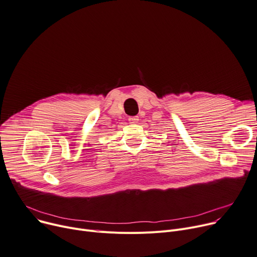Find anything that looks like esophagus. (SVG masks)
<instances>
[{"label":"esophagus","instance_id":"34e87169","mask_svg":"<svg viewBox=\"0 0 257 257\" xmlns=\"http://www.w3.org/2000/svg\"><path fill=\"white\" fill-rule=\"evenodd\" d=\"M138 116H129V122L130 123H132V124H135V123H137L138 122Z\"/></svg>","mask_w":257,"mask_h":257}]
</instances>
